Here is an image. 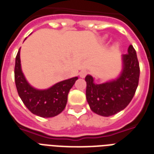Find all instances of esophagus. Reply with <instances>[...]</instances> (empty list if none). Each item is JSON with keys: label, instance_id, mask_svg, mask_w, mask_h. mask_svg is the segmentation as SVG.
Returning <instances> with one entry per match:
<instances>
[{"label": "esophagus", "instance_id": "1", "mask_svg": "<svg viewBox=\"0 0 154 154\" xmlns=\"http://www.w3.org/2000/svg\"><path fill=\"white\" fill-rule=\"evenodd\" d=\"M79 75L82 78H84V77L87 75V71L86 70H82V71L79 72Z\"/></svg>", "mask_w": 154, "mask_h": 154}]
</instances>
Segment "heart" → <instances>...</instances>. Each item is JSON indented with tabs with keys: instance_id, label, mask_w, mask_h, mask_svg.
<instances>
[{
	"instance_id": "1",
	"label": "heart",
	"mask_w": 154,
	"mask_h": 154,
	"mask_svg": "<svg viewBox=\"0 0 154 154\" xmlns=\"http://www.w3.org/2000/svg\"><path fill=\"white\" fill-rule=\"evenodd\" d=\"M105 37H104V38H103V41H105ZM117 45H115V46H114V49H117Z\"/></svg>"
}]
</instances>
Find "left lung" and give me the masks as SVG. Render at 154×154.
<instances>
[{
	"label": "left lung",
	"instance_id": "obj_1",
	"mask_svg": "<svg viewBox=\"0 0 154 154\" xmlns=\"http://www.w3.org/2000/svg\"><path fill=\"white\" fill-rule=\"evenodd\" d=\"M122 70L114 79L97 84L88 74L86 99L94 112L103 117H109L122 111L129 105L138 85L140 68L137 53L132 45L128 53L122 55Z\"/></svg>",
	"mask_w": 154,
	"mask_h": 154
}]
</instances>
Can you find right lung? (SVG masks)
Returning <instances> with one entry per match:
<instances>
[{"label": "right lung", "instance_id": "right-lung-1", "mask_svg": "<svg viewBox=\"0 0 154 154\" xmlns=\"http://www.w3.org/2000/svg\"><path fill=\"white\" fill-rule=\"evenodd\" d=\"M20 52V49L16 57L14 69L16 87L19 97L33 114L42 117H55L66 106L69 92L78 77L57 82L48 89H37L29 83L23 73Z\"/></svg>", "mask_w": 154, "mask_h": 154}]
</instances>
